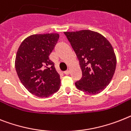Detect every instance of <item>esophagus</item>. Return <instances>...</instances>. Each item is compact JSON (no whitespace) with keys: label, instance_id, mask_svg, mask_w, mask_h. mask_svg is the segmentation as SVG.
I'll return each instance as SVG.
<instances>
[{"label":"esophagus","instance_id":"1","mask_svg":"<svg viewBox=\"0 0 131 131\" xmlns=\"http://www.w3.org/2000/svg\"><path fill=\"white\" fill-rule=\"evenodd\" d=\"M64 73L65 74H67V75H68V74H70V71H69V70H68V71H66Z\"/></svg>","mask_w":131,"mask_h":131}]
</instances>
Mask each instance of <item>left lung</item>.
I'll return each instance as SVG.
<instances>
[{"label":"left lung","instance_id":"1","mask_svg":"<svg viewBox=\"0 0 131 131\" xmlns=\"http://www.w3.org/2000/svg\"><path fill=\"white\" fill-rule=\"evenodd\" d=\"M64 33L82 72L81 80L75 82L77 88L90 94L102 92L111 81L116 69V58L111 44L104 36L90 30Z\"/></svg>","mask_w":131,"mask_h":131}]
</instances>
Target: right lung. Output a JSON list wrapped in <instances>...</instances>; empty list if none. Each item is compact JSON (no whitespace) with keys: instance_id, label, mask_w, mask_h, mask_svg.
Here are the masks:
<instances>
[{"instance_id":"right-lung-1","label":"right lung","mask_w":131,"mask_h":131,"mask_svg":"<svg viewBox=\"0 0 131 131\" xmlns=\"http://www.w3.org/2000/svg\"><path fill=\"white\" fill-rule=\"evenodd\" d=\"M59 38L58 33L30 35L16 52L15 69L20 81L38 97H48L60 89V75L49 57Z\"/></svg>"}]
</instances>
